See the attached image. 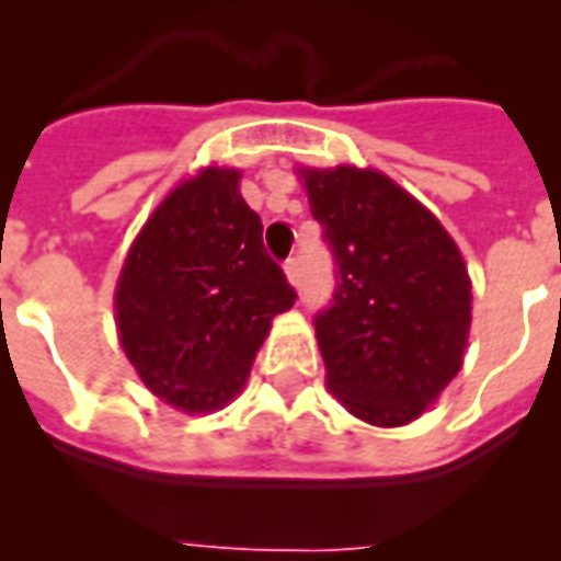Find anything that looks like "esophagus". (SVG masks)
Listing matches in <instances>:
<instances>
[{
  "mask_svg": "<svg viewBox=\"0 0 561 561\" xmlns=\"http://www.w3.org/2000/svg\"><path fill=\"white\" fill-rule=\"evenodd\" d=\"M285 276H288L290 285L297 288V285H299V264H297V259H288V262H285Z\"/></svg>",
  "mask_w": 561,
  "mask_h": 561,
  "instance_id": "34e87169",
  "label": "esophagus"
}]
</instances>
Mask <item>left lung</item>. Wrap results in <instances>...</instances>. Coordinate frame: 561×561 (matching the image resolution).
Instances as JSON below:
<instances>
[{
	"mask_svg": "<svg viewBox=\"0 0 561 561\" xmlns=\"http://www.w3.org/2000/svg\"><path fill=\"white\" fill-rule=\"evenodd\" d=\"M299 174L337 264L332 302L314 317L329 387L369 425H408L462 367L471 282L460 250L381 171Z\"/></svg>",
	"mask_w": 561,
	"mask_h": 561,
	"instance_id": "1",
	"label": "left lung"
}]
</instances>
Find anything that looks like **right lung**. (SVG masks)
I'll return each instance as SVG.
<instances>
[{
    "label": "right lung",
    "mask_w": 561,
    "mask_h": 561,
    "mask_svg": "<svg viewBox=\"0 0 561 561\" xmlns=\"http://www.w3.org/2000/svg\"><path fill=\"white\" fill-rule=\"evenodd\" d=\"M238 180L232 169H203L180 183L136 236L116 285L127 360L186 413L236 399L271 320L297 302Z\"/></svg>",
    "instance_id": "right-lung-1"
}]
</instances>
